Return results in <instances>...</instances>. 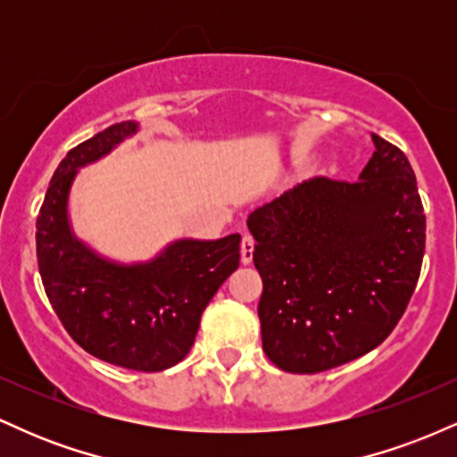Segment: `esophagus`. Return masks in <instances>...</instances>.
I'll return each instance as SVG.
<instances>
[{
	"instance_id": "1",
	"label": "esophagus",
	"mask_w": 457,
	"mask_h": 457,
	"mask_svg": "<svg viewBox=\"0 0 457 457\" xmlns=\"http://www.w3.org/2000/svg\"><path fill=\"white\" fill-rule=\"evenodd\" d=\"M253 260V238L249 234L243 236V243H240V262L243 264H251Z\"/></svg>"
}]
</instances>
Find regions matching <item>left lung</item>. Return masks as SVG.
<instances>
[{"label":"left lung","mask_w":457,"mask_h":457,"mask_svg":"<svg viewBox=\"0 0 457 457\" xmlns=\"http://www.w3.org/2000/svg\"><path fill=\"white\" fill-rule=\"evenodd\" d=\"M376 150L356 182L312 178L246 219L255 238L262 348L316 374L359 359L400 322L421 272L426 214L400 148Z\"/></svg>","instance_id":"obj_1"}]
</instances>
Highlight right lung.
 <instances>
[{"mask_svg":"<svg viewBox=\"0 0 457 457\" xmlns=\"http://www.w3.org/2000/svg\"><path fill=\"white\" fill-rule=\"evenodd\" d=\"M139 124H113L57 165L36 221V255L51 307L86 353L112 365L161 371L188 354L204 309L238 269L240 236L174 240L148 262L122 264L79 240L68 197L81 167L133 137Z\"/></svg>","mask_w":457,"mask_h":457,"instance_id":"obj_1","label":"right lung"}]
</instances>
